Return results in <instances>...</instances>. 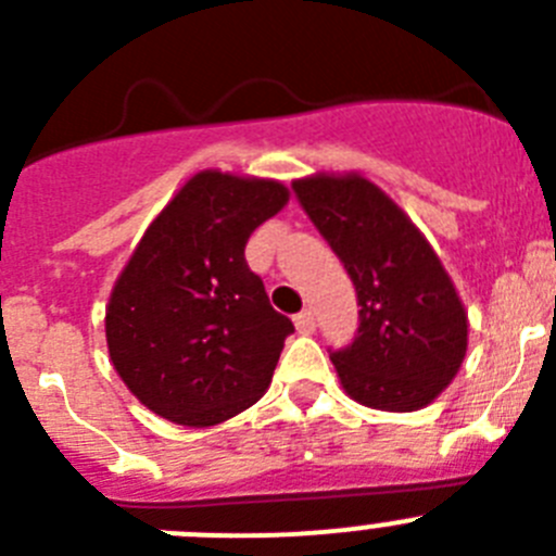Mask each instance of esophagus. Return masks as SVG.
I'll return each instance as SVG.
<instances>
[{"label":"esophagus","mask_w":556,"mask_h":556,"mask_svg":"<svg viewBox=\"0 0 556 556\" xmlns=\"http://www.w3.org/2000/svg\"><path fill=\"white\" fill-rule=\"evenodd\" d=\"M294 326H298V331L301 333H312L314 331V314L312 308H303L298 317H294Z\"/></svg>","instance_id":"34e87169"}]
</instances>
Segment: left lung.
<instances>
[{"instance_id": "left-lung-1", "label": "left lung", "mask_w": 556, "mask_h": 556, "mask_svg": "<svg viewBox=\"0 0 556 556\" xmlns=\"http://www.w3.org/2000/svg\"><path fill=\"white\" fill-rule=\"evenodd\" d=\"M292 189L362 306L353 342L331 353L345 392L370 409L429 406L468 351V314L426 236L356 172L312 175Z\"/></svg>"}]
</instances>
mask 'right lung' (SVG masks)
<instances>
[{
	"instance_id": "right-lung-1",
	"label": "right lung",
	"mask_w": 556,
	"mask_h": 556,
	"mask_svg": "<svg viewBox=\"0 0 556 556\" xmlns=\"http://www.w3.org/2000/svg\"><path fill=\"white\" fill-rule=\"evenodd\" d=\"M287 200L278 180L205 169L144 230L108 301L105 337L150 412L203 429L267 392L294 326L269 306L244 244Z\"/></svg>"
}]
</instances>
